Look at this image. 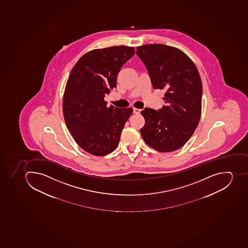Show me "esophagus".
Wrapping results in <instances>:
<instances>
[{
	"mask_svg": "<svg viewBox=\"0 0 248 248\" xmlns=\"http://www.w3.org/2000/svg\"><path fill=\"white\" fill-rule=\"evenodd\" d=\"M140 112H141V110H140V108H133V113H135V114H139V113H140Z\"/></svg>",
	"mask_w": 248,
	"mask_h": 248,
	"instance_id": "obj_1",
	"label": "esophagus"
}]
</instances>
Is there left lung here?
Instances as JSON below:
<instances>
[{"label":"left lung","instance_id":"obj_1","mask_svg":"<svg viewBox=\"0 0 248 248\" xmlns=\"http://www.w3.org/2000/svg\"><path fill=\"white\" fill-rule=\"evenodd\" d=\"M155 89L166 88V105L159 111L145 108L140 130L145 143L159 152L174 151L190 139L201 119L202 83L197 66L177 47L150 44L137 47Z\"/></svg>","mask_w":248,"mask_h":248}]
</instances>
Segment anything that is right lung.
Returning a JSON list of instances; mask_svg holds the SVG:
<instances>
[{
  "label": "right lung",
  "mask_w": 248,
  "mask_h": 248,
  "mask_svg": "<svg viewBox=\"0 0 248 248\" xmlns=\"http://www.w3.org/2000/svg\"><path fill=\"white\" fill-rule=\"evenodd\" d=\"M135 54L124 45L88 51L77 62L66 82L62 111L66 127L82 150L94 155L110 154L132 108L108 107L105 94L117 87L119 71Z\"/></svg>",
  "instance_id": "1"
}]
</instances>
